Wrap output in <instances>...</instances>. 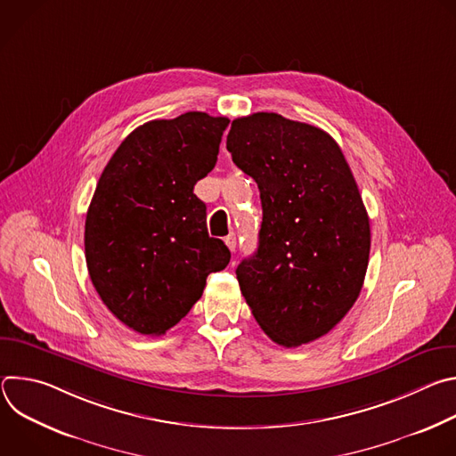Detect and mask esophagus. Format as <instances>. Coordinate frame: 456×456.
<instances>
[{
	"label": "esophagus",
	"mask_w": 456,
	"mask_h": 456,
	"mask_svg": "<svg viewBox=\"0 0 456 456\" xmlns=\"http://www.w3.org/2000/svg\"><path fill=\"white\" fill-rule=\"evenodd\" d=\"M225 245L231 248V252H236L238 240H236V234H234V232H231V234L225 238Z\"/></svg>",
	"instance_id": "34e87169"
}]
</instances>
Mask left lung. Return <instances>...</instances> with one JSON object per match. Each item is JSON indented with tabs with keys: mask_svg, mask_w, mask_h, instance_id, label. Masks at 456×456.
I'll return each mask as SVG.
<instances>
[{
	"mask_svg": "<svg viewBox=\"0 0 456 456\" xmlns=\"http://www.w3.org/2000/svg\"><path fill=\"white\" fill-rule=\"evenodd\" d=\"M232 162L252 176L264 222L236 278L259 327L281 346L329 334L364 283L370 220L338 142L322 129L257 111L234 118Z\"/></svg>",
	"mask_w": 456,
	"mask_h": 456,
	"instance_id": "8db88e82",
	"label": "left lung"
}]
</instances>
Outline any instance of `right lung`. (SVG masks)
Segmentation results:
<instances>
[{
  "label": "right lung",
  "instance_id": "1",
  "mask_svg": "<svg viewBox=\"0 0 456 456\" xmlns=\"http://www.w3.org/2000/svg\"><path fill=\"white\" fill-rule=\"evenodd\" d=\"M227 124L204 111L150 120L122 141L97 182L85 224L88 273L108 310L139 334H166L229 264L192 192L215 167Z\"/></svg>",
  "mask_w": 456,
  "mask_h": 456
}]
</instances>
